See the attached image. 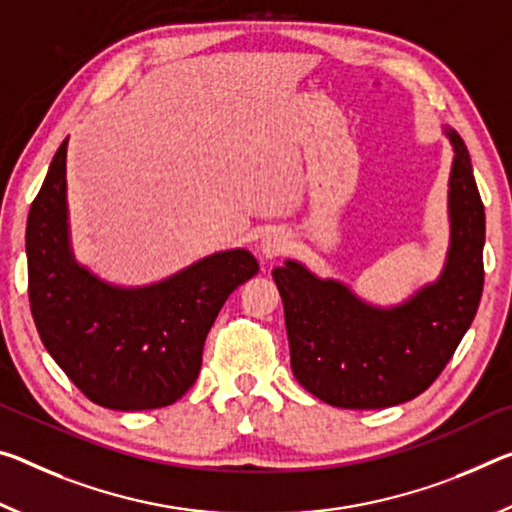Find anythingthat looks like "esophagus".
I'll list each match as a JSON object with an SVG mask.
<instances>
[{
    "label": "esophagus",
    "instance_id": "esophagus-1",
    "mask_svg": "<svg viewBox=\"0 0 512 512\" xmlns=\"http://www.w3.org/2000/svg\"><path fill=\"white\" fill-rule=\"evenodd\" d=\"M289 246H291V241L285 232L271 230L264 234L262 241H259V253H262L266 259H273V257L285 255Z\"/></svg>",
    "mask_w": 512,
    "mask_h": 512
}]
</instances>
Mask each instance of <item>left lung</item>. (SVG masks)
Listing matches in <instances>:
<instances>
[{
	"instance_id": "8db88e82",
	"label": "left lung",
	"mask_w": 512,
	"mask_h": 512,
	"mask_svg": "<svg viewBox=\"0 0 512 512\" xmlns=\"http://www.w3.org/2000/svg\"><path fill=\"white\" fill-rule=\"evenodd\" d=\"M451 243L440 278L394 307H373L337 280L287 259L273 269L285 305L291 371L335 408L412 401L435 383L472 326L483 294L485 209L465 141L449 129Z\"/></svg>"
}]
</instances>
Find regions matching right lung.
<instances>
[{
    "label": "right lung",
    "instance_id": "1",
    "mask_svg": "<svg viewBox=\"0 0 512 512\" xmlns=\"http://www.w3.org/2000/svg\"><path fill=\"white\" fill-rule=\"evenodd\" d=\"M68 139L27 218L29 303L38 335L84 396L111 410L166 408L196 383L227 296L259 271L225 250L148 287H116L77 264L66 202Z\"/></svg>",
    "mask_w": 512,
    "mask_h": 512
}]
</instances>
